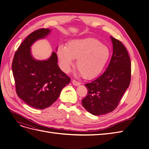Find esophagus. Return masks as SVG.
Returning <instances> with one entry per match:
<instances>
[{"label": "esophagus", "mask_w": 149, "mask_h": 149, "mask_svg": "<svg viewBox=\"0 0 149 149\" xmlns=\"http://www.w3.org/2000/svg\"><path fill=\"white\" fill-rule=\"evenodd\" d=\"M72 84L74 86H79L80 84V83L78 82V81H76L75 79H73L72 80Z\"/></svg>", "instance_id": "34e87169"}]
</instances>
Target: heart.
I'll return each instance as SVG.
<instances>
[{"label": "heart", "mask_w": 149, "mask_h": 149, "mask_svg": "<svg viewBox=\"0 0 149 149\" xmlns=\"http://www.w3.org/2000/svg\"><path fill=\"white\" fill-rule=\"evenodd\" d=\"M58 59L63 70L68 72L76 60V68L82 77L91 79L96 77L104 68L111 56V51L100 40L94 38L72 40L66 47L57 49Z\"/></svg>", "instance_id": "obj_1"}]
</instances>
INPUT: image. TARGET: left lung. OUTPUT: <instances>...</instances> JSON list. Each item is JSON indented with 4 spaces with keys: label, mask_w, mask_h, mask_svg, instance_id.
I'll return each instance as SVG.
<instances>
[{
    "label": "left lung",
    "mask_w": 149,
    "mask_h": 149,
    "mask_svg": "<svg viewBox=\"0 0 149 149\" xmlns=\"http://www.w3.org/2000/svg\"><path fill=\"white\" fill-rule=\"evenodd\" d=\"M113 53L106 70L91 83L85 84L88 94L82 104L89 113L100 116L113 111L127 89L131 78V63L127 49L111 37Z\"/></svg>",
    "instance_id": "left-lung-1"
}]
</instances>
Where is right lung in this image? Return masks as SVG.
<instances>
[{
  "instance_id": "add662e5",
  "label": "right lung",
  "mask_w": 149,
  "mask_h": 149,
  "mask_svg": "<svg viewBox=\"0 0 149 149\" xmlns=\"http://www.w3.org/2000/svg\"><path fill=\"white\" fill-rule=\"evenodd\" d=\"M49 31L48 29H40L31 33L17 49L12 65L18 96L38 109H45L55 102L62 89L71 81L58 66L55 52L44 61L36 60L31 56V45L45 37Z\"/></svg>"
}]
</instances>
